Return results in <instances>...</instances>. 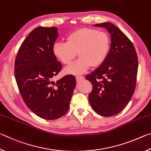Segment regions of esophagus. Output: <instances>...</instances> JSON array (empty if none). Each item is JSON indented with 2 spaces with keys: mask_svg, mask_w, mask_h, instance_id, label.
Segmentation results:
<instances>
[{
  "mask_svg": "<svg viewBox=\"0 0 151 151\" xmlns=\"http://www.w3.org/2000/svg\"><path fill=\"white\" fill-rule=\"evenodd\" d=\"M85 78L83 77V76H76V81H82V80H83V79Z\"/></svg>",
  "mask_w": 151,
  "mask_h": 151,
  "instance_id": "esophagus-1",
  "label": "esophagus"
}]
</instances>
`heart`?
I'll list each match as a JSON object with an SVG mask.
<instances>
[{
	"label": "heart",
	"mask_w": 151,
	"mask_h": 151,
	"mask_svg": "<svg viewBox=\"0 0 151 151\" xmlns=\"http://www.w3.org/2000/svg\"><path fill=\"white\" fill-rule=\"evenodd\" d=\"M111 39L106 32L81 28L66 36V42H55L52 53L64 65H68L77 52L79 58L66 67L65 72L79 75L86 72L92 65H101L109 55Z\"/></svg>",
	"instance_id": "1"
}]
</instances>
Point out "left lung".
Masks as SVG:
<instances>
[{"instance_id": "1", "label": "left lung", "mask_w": 151, "mask_h": 151, "mask_svg": "<svg viewBox=\"0 0 151 151\" xmlns=\"http://www.w3.org/2000/svg\"><path fill=\"white\" fill-rule=\"evenodd\" d=\"M93 27L106 29L111 36V43L105 61L86 76L93 85L88 100L96 113L111 116L126 107L134 93L137 55L131 40L115 25L106 22Z\"/></svg>"}]
</instances>
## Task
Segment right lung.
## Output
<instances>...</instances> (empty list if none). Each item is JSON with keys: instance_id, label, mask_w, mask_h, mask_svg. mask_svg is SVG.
<instances>
[{"instance_id": "obj_1", "label": "right lung", "mask_w": 151, "mask_h": 151, "mask_svg": "<svg viewBox=\"0 0 151 151\" xmlns=\"http://www.w3.org/2000/svg\"><path fill=\"white\" fill-rule=\"evenodd\" d=\"M58 37L57 27H37L19 48L14 63L15 78L30 110L40 118L54 120L66 113L76 85L73 75L52 81L62 68L52 53Z\"/></svg>"}]
</instances>
